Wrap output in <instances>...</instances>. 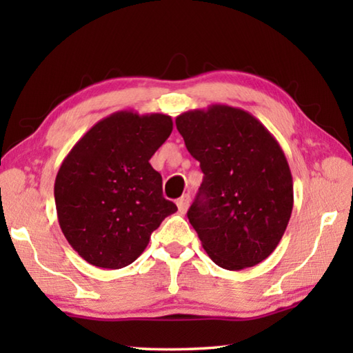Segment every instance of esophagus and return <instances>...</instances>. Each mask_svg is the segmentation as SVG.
I'll return each mask as SVG.
<instances>
[{
  "label": "esophagus",
  "mask_w": 353,
  "mask_h": 353,
  "mask_svg": "<svg viewBox=\"0 0 353 353\" xmlns=\"http://www.w3.org/2000/svg\"><path fill=\"white\" fill-rule=\"evenodd\" d=\"M190 202H191V198H190V194L187 193V194H182L181 198L177 199V208H179V212H181L182 214L188 210V207H190Z\"/></svg>",
  "instance_id": "obj_1"
}]
</instances>
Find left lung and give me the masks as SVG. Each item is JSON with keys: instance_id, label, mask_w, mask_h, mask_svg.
<instances>
[{"instance_id": "left-lung-1", "label": "left lung", "mask_w": 353, "mask_h": 353, "mask_svg": "<svg viewBox=\"0 0 353 353\" xmlns=\"http://www.w3.org/2000/svg\"><path fill=\"white\" fill-rule=\"evenodd\" d=\"M204 181L188 219L208 256L229 271L268 259L292 212L290 165L254 115L225 104L188 110L176 118Z\"/></svg>"}]
</instances>
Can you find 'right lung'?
<instances>
[{
  "label": "right lung",
  "instance_id": "right-lung-1",
  "mask_svg": "<svg viewBox=\"0 0 353 353\" xmlns=\"http://www.w3.org/2000/svg\"><path fill=\"white\" fill-rule=\"evenodd\" d=\"M171 130L165 113L119 110L94 124L63 159L54 182L59 225L90 265H130L162 221L177 212L149 163Z\"/></svg>",
  "mask_w": 353,
  "mask_h": 353
}]
</instances>
